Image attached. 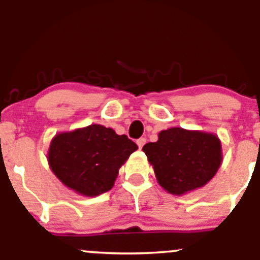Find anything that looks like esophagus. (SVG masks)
<instances>
[{"label":"esophagus","mask_w":260,"mask_h":260,"mask_svg":"<svg viewBox=\"0 0 260 260\" xmlns=\"http://www.w3.org/2000/svg\"><path fill=\"white\" fill-rule=\"evenodd\" d=\"M145 143H146V138L145 137H141V138H138V140H137V145H138V147H140V148H142Z\"/></svg>","instance_id":"34e87169"}]
</instances>
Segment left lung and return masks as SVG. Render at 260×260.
<instances>
[{
  "label": "left lung",
  "mask_w": 260,
  "mask_h": 260,
  "mask_svg": "<svg viewBox=\"0 0 260 260\" xmlns=\"http://www.w3.org/2000/svg\"><path fill=\"white\" fill-rule=\"evenodd\" d=\"M142 150L158 184L178 196L207 184L222 161L221 142L215 135L183 128L162 131L157 142L146 143Z\"/></svg>",
  "instance_id": "8db88e82"
}]
</instances>
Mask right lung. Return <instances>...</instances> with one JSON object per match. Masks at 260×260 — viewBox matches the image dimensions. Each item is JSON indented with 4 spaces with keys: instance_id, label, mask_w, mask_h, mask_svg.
Masks as SVG:
<instances>
[{
    "instance_id": "1",
    "label": "right lung",
    "mask_w": 260,
    "mask_h": 260,
    "mask_svg": "<svg viewBox=\"0 0 260 260\" xmlns=\"http://www.w3.org/2000/svg\"><path fill=\"white\" fill-rule=\"evenodd\" d=\"M138 146L112 128L92 124L53 138L48 161L64 185L87 197L110 190L118 170Z\"/></svg>"
}]
</instances>
